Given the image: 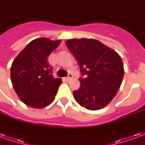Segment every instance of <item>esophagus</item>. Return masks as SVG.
Segmentation results:
<instances>
[{
    "mask_svg": "<svg viewBox=\"0 0 145 145\" xmlns=\"http://www.w3.org/2000/svg\"><path fill=\"white\" fill-rule=\"evenodd\" d=\"M72 78H73V74H71V73H69V74H68V75H67V77L66 78V80L67 81H70V80Z\"/></svg>",
    "mask_w": 145,
    "mask_h": 145,
    "instance_id": "esophagus-1",
    "label": "esophagus"
}]
</instances>
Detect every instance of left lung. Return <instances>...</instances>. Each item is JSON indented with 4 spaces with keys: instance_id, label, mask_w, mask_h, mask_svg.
I'll return each mask as SVG.
<instances>
[{
    "instance_id": "left-lung-1",
    "label": "left lung",
    "mask_w": 145,
    "mask_h": 145,
    "mask_svg": "<svg viewBox=\"0 0 145 145\" xmlns=\"http://www.w3.org/2000/svg\"><path fill=\"white\" fill-rule=\"evenodd\" d=\"M65 43L84 76L79 78L80 88L73 91L76 102L89 110L107 106L116 96L124 74L120 55L94 39H71Z\"/></svg>"
}]
</instances>
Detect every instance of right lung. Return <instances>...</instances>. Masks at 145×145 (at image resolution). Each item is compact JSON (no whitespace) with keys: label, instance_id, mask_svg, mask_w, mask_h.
Instances as JSON below:
<instances>
[{"label":"right lung","instance_id":"right-lung-1","mask_svg":"<svg viewBox=\"0 0 145 145\" xmlns=\"http://www.w3.org/2000/svg\"><path fill=\"white\" fill-rule=\"evenodd\" d=\"M60 43L46 38L30 42L11 64V80L22 102L33 108L46 107L54 100L61 79L54 78L48 57Z\"/></svg>","mask_w":145,"mask_h":145}]
</instances>
